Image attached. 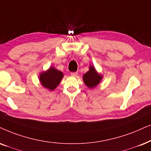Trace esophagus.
Returning a JSON list of instances; mask_svg holds the SVG:
<instances>
[{"label": "esophagus", "mask_w": 151, "mask_h": 151, "mask_svg": "<svg viewBox=\"0 0 151 151\" xmlns=\"http://www.w3.org/2000/svg\"><path fill=\"white\" fill-rule=\"evenodd\" d=\"M77 75H78V72H72V73H71V76H73V77H76Z\"/></svg>", "instance_id": "esophagus-1"}]
</instances>
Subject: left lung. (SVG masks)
Returning <instances> with one entry per match:
<instances>
[{"instance_id": "8db88e82", "label": "left lung", "mask_w": 151, "mask_h": 151, "mask_svg": "<svg viewBox=\"0 0 151 151\" xmlns=\"http://www.w3.org/2000/svg\"><path fill=\"white\" fill-rule=\"evenodd\" d=\"M83 81L90 89H93L101 83L103 76L96 71L94 66L91 65L89 70L83 75Z\"/></svg>"}]
</instances>
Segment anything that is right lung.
Instances as JSON below:
<instances>
[{"label": "right lung", "instance_id": "1", "mask_svg": "<svg viewBox=\"0 0 151 151\" xmlns=\"http://www.w3.org/2000/svg\"><path fill=\"white\" fill-rule=\"evenodd\" d=\"M63 76L62 72L50 66L47 71L40 73V80L43 87L53 91L60 83Z\"/></svg>", "mask_w": 151, "mask_h": 151}]
</instances>
